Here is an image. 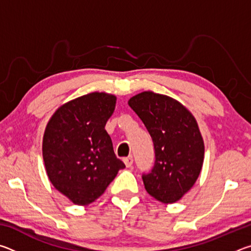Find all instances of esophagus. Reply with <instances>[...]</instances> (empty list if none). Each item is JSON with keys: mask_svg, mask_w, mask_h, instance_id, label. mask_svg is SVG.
Segmentation results:
<instances>
[{"mask_svg": "<svg viewBox=\"0 0 251 251\" xmlns=\"http://www.w3.org/2000/svg\"><path fill=\"white\" fill-rule=\"evenodd\" d=\"M133 157L129 156V157H125L124 158V163L126 165V167H131V165H133Z\"/></svg>", "mask_w": 251, "mask_h": 251, "instance_id": "1", "label": "esophagus"}]
</instances>
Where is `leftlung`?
Returning <instances> with one entry per match:
<instances>
[{
	"label": "left lung",
	"mask_w": 251,
	"mask_h": 251,
	"mask_svg": "<svg viewBox=\"0 0 251 251\" xmlns=\"http://www.w3.org/2000/svg\"><path fill=\"white\" fill-rule=\"evenodd\" d=\"M151 134L155 165L144 174L147 193L164 203L181 199L201 172L205 145L196 118L179 101L147 91L128 100Z\"/></svg>",
	"instance_id": "8db88e82"
}]
</instances>
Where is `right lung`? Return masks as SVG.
<instances>
[{
	"instance_id": "right-lung-1",
	"label": "right lung",
	"mask_w": 251,
	"mask_h": 251,
	"mask_svg": "<svg viewBox=\"0 0 251 251\" xmlns=\"http://www.w3.org/2000/svg\"><path fill=\"white\" fill-rule=\"evenodd\" d=\"M115 105V95L90 93L59 106L46 125L42 144L46 174L75 205L95 201L125 168L105 130Z\"/></svg>"
}]
</instances>
